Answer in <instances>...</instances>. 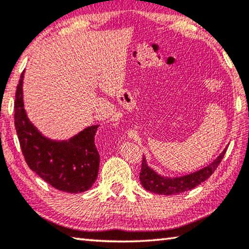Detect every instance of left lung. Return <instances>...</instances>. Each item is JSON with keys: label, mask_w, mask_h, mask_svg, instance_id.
I'll return each mask as SVG.
<instances>
[{"label": "left lung", "mask_w": 249, "mask_h": 249, "mask_svg": "<svg viewBox=\"0 0 249 249\" xmlns=\"http://www.w3.org/2000/svg\"><path fill=\"white\" fill-rule=\"evenodd\" d=\"M226 149L227 146L220 154V156H217V158L213 162H211L209 166L202 168V169L193 172V174L176 177V178H168V177L158 175L157 172L148 167L146 162V158L144 157L142 161V170L140 174L141 183L146 190L157 193V195H179V193L191 190V189L196 188V185L205 181L215 171L217 166L221 163L223 157H224Z\"/></svg>", "instance_id": "1"}]
</instances>
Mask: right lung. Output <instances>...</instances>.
<instances>
[{
  "instance_id": "obj_1",
  "label": "right lung",
  "mask_w": 249,
  "mask_h": 249,
  "mask_svg": "<svg viewBox=\"0 0 249 249\" xmlns=\"http://www.w3.org/2000/svg\"><path fill=\"white\" fill-rule=\"evenodd\" d=\"M24 71L14 103V124L20 149L28 167L57 190L79 193L92 187L98 178L100 155L94 144L99 125L84 128L68 141L45 137L29 121L23 101Z\"/></svg>"
}]
</instances>
